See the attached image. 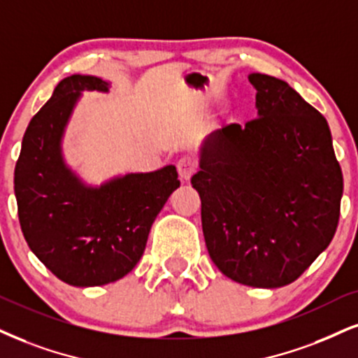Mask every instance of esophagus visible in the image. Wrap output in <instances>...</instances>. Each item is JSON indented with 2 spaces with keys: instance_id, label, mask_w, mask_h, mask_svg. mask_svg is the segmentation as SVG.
<instances>
[{
  "instance_id": "obj_1",
  "label": "esophagus",
  "mask_w": 358,
  "mask_h": 358,
  "mask_svg": "<svg viewBox=\"0 0 358 358\" xmlns=\"http://www.w3.org/2000/svg\"><path fill=\"white\" fill-rule=\"evenodd\" d=\"M197 169V162L192 156H182L178 161V172L180 180H189Z\"/></svg>"
}]
</instances>
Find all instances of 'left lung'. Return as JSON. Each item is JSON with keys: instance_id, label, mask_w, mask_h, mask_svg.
Returning <instances> with one entry per match:
<instances>
[{"instance_id": "1", "label": "left lung", "mask_w": 358, "mask_h": 358, "mask_svg": "<svg viewBox=\"0 0 358 358\" xmlns=\"http://www.w3.org/2000/svg\"><path fill=\"white\" fill-rule=\"evenodd\" d=\"M257 116L206 139L192 187L210 259L239 284L297 280L337 231L343 192L327 121L282 79L252 73Z\"/></svg>"}]
</instances>
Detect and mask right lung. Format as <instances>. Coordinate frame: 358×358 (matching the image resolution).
<instances>
[{
    "instance_id": "add662e5",
    "label": "right lung",
    "mask_w": 358,
    "mask_h": 358,
    "mask_svg": "<svg viewBox=\"0 0 358 358\" xmlns=\"http://www.w3.org/2000/svg\"><path fill=\"white\" fill-rule=\"evenodd\" d=\"M83 91L108 92L96 76L73 74L34 114L15 167L21 231L57 279L76 287L119 280L143 257L154 219L180 186L174 166L86 186L61 151L66 124Z\"/></svg>"
}]
</instances>
